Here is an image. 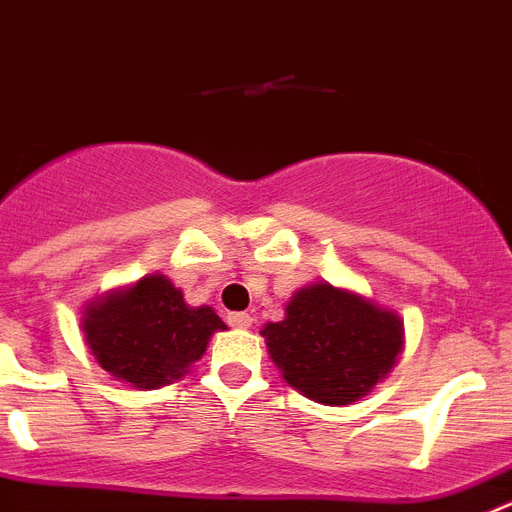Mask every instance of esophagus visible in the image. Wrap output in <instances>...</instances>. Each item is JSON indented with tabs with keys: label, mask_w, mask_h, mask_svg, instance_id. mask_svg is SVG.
Returning <instances> with one entry per match:
<instances>
[{
	"label": "esophagus",
	"mask_w": 512,
	"mask_h": 512,
	"mask_svg": "<svg viewBox=\"0 0 512 512\" xmlns=\"http://www.w3.org/2000/svg\"><path fill=\"white\" fill-rule=\"evenodd\" d=\"M229 324L237 330H247V327H252V317L247 311H237V314H229Z\"/></svg>",
	"instance_id": "1"
}]
</instances>
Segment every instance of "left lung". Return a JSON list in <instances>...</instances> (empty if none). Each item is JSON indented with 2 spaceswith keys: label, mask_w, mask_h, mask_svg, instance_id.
Listing matches in <instances>:
<instances>
[{
  "label": "left lung",
  "mask_w": 512,
  "mask_h": 512,
  "mask_svg": "<svg viewBox=\"0 0 512 512\" xmlns=\"http://www.w3.org/2000/svg\"><path fill=\"white\" fill-rule=\"evenodd\" d=\"M283 381L319 404H353L397 366L404 324L361 293L327 281L293 293L281 322L260 330Z\"/></svg>",
  "instance_id": "1"
}]
</instances>
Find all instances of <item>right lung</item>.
I'll list each match as a JSON object with an SVG mask.
<instances>
[{"instance_id": "add662e5", "label": "right lung", "mask_w": 512, "mask_h": 512, "mask_svg": "<svg viewBox=\"0 0 512 512\" xmlns=\"http://www.w3.org/2000/svg\"><path fill=\"white\" fill-rule=\"evenodd\" d=\"M221 330L226 324L211 306L185 304L180 288L162 273L113 288L82 309L84 342L95 361L133 389L182 379Z\"/></svg>"}]
</instances>
